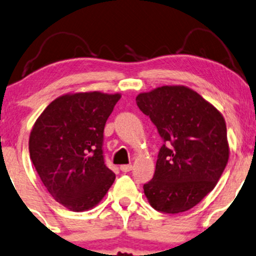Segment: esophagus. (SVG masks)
<instances>
[{
  "mask_svg": "<svg viewBox=\"0 0 256 256\" xmlns=\"http://www.w3.org/2000/svg\"><path fill=\"white\" fill-rule=\"evenodd\" d=\"M132 168H133V166H132V165H122V166H120V170H121V171L124 172V173L132 171Z\"/></svg>",
  "mask_w": 256,
  "mask_h": 256,
  "instance_id": "esophagus-1",
  "label": "esophagus"
}]
</instances>
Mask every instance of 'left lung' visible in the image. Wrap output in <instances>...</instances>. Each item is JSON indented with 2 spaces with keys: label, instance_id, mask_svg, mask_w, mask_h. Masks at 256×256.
Returning <instances> with one entry per match:
<instances>
[{
  "label": "left lung",
  "instance_id": "left-lung-1",
  "mask_svg": "<svg viewBox=\"0 0 256 256\" xmlns=\"http://www.w3.org/2000/svg\"><path fill=\"white\" fill-rule=\"evenodd\" d=\"M136 104L164 141L152 180L144 185L148 202L160 212L190 210L214 190L228 162L222 114L180 85L138 94Z\"/></svg>",
  "mask_w": 256,
  "mask_h": 256
}]
</instances>
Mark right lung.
<instances>
[{"label": "right lung", "mask_w": 256, "mask_h": 256, "mask_svg": "<svg viewBox=\"0 0 256 256\" xmlns=\"http://www.w3.org/2000/svg\"><path fill=\"white\" fill-rule=\"evenodd\" d=\"M120 98L98 91L64 94L34 123L30 160L47 191L68 210L94 208L115 180L104 162L103 132Z\"/></svg>", "instance_id": "1"}]
</instances>
